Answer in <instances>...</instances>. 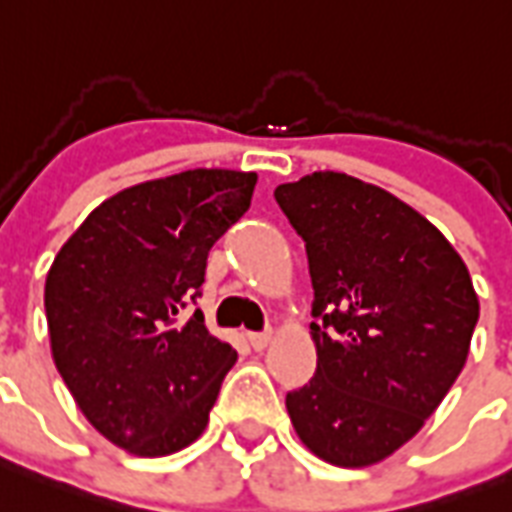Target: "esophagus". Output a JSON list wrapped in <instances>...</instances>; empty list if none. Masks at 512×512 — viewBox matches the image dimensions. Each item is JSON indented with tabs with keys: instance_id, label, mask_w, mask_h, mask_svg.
<instances>
[{
	"instance_id": "34e87169",
	"label": "esophagus",
	"mask_w": 512,
	"mask_h": 512,
	"mask_svg": "<svg viewBox=\"0 0 512 512\" xmlns=\"http://www.w3.org/2000/svg\"><path fill=\"white\" fill-rule=\"evenodd\" d=\"M269 339H272V331H251V334H248V342H251L253 350H264L269 344Z\"/></svg>"
}]
</instances>
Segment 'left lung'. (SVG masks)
Masks as SVG:
<instances>
[{"mask_svg":"<svg viewBox=\"0 0 512 512\" xmlns=\"http://www.w3.org/2000/svg\"><path fill=\"white\" fill-rule=\"evenodd\" d=\"M310 261V384L285 395L301 443L336 467L382 462L465 368L478 293L454 245L379 186L318 170L275 189Z\"/></svg>","mask_w":512,"mask_h":512,"instance_id":"left-lung-1","label":"left lung"}]
</instances>
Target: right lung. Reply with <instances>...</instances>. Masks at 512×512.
<instances>
[{
    "label": "right lung",
    "instance_id": "add662e5",
    "mask_svg": "<svg viewBox=\"0 0 512 512\" xmlns=\"http://www.w3.org/2000/svg\"><path fill=\"white\" fill-rule=\"evenodd\" d=\"M256 173L194 168L128 186L63 243L45 280L50 350L87 422L136 457L186 449L237 352L194 310L213 243L251 205Z\"/></svg>",
    "mask_w": 512,
    "mask_h": 512
}]
</instances>
